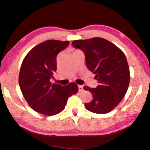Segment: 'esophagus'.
<instances>
[{"mask_svg": "<svg viewBox=\"0 0 150 150\" xmlns=\"http://www.w3.org/2000/svg\"><path fill=\"white\" fill-rule=\"evenodd\" d=\"M78 88H79V92H82V91H83V87L82 85H78Z\"/></svg>", "mask_w": 150, "mask_h": 150, "instance_id": "34e87169", "label": "esophagus"}]
</instances>
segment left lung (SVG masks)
I'll return each instance as SVG.
<instances>
[{"label": "left lung", "mask_w": 150, "mask_h": 150, "mask_svg": "<svg viewBox=\"0 0 150 150\" xmlns=\"http://www.w3.org/2000/svg\"><path fill=\"white\" fill-rule=\"evenodd\" d=\"M72 45L84 52L86 65L98 83L96 88L84 87L93 95L92 101L85 103V108L96 114L109 112L122 100L129 86L130 70L125 55L101 38L75 40Z\"/></svg>", "instance_id": "obj_1"}]
</instances>
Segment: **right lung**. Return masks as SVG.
I'll return each instance as SVG.
<instances>
[{
    "label": "right lung",
    "mask_w": 150,
    "mask_h": 150,
    "mask_svg": "<svg viewBox=\"0 0 150 150\" xmlns=\"http://www.w3.org/2000/svg\"><path fill=\"white\" fill-rule=\"evenodd\" d=\"M69 41L47 40L34 47L26 55L19 74V85L30 107L37 112L53 116L64 109L68 98L78 92V86L52 84L51 78L57 69V55Z\"/></svg>",
    "instance_id": "1"
}]
</instances>
